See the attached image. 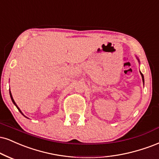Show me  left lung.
<instances>
[{"label":"left lung","instance_id":"obj_1","mask_svg":"<svg viewBox=\"0 0 159 159\" xmlns=\"http://www.w3.org/2000/svg\"><path fill=\"white\" fill-rule=\"evenodd\" d=\"M141 76H142V80H143V82H144V75H143V74L141 73Z\"/></svg>","mask_w":159,"mask_h":159}]
</instances>
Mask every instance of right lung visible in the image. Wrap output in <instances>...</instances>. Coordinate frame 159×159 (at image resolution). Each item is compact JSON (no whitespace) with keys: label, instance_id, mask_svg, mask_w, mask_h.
Segmentation results:
<instances>
[{"label":"right lung","instance_id":"right-lung-1","mask_svg":"<svg viewBox=\"0 0 159 159\" xmlns=\"http://www.w3.org/2000/svg\"><path fill=\"white\" fill-rule=\"evenodd\" d=\"M10 97H11V99H12V101L13 104H14L15 105V106H16V107H17V108H18V110L19 111H20V112H21V111H20V109H19V108H18V106H17V104H15V102L14 99H13V98H12V94H11V93H10ZM21 113H22V112H21ZM22 115H24V114H23V113H22Z\"/></svg>","mask_w":159,"mask_h":159}]
</instances>
